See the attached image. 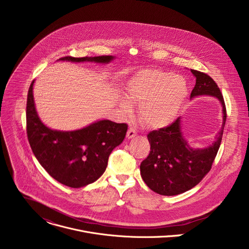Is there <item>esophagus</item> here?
I'll use <instances>...</instances> for the list:
<instances>
[{
  "label": "esophagus",
  "instance_id": "1",
  "mask_svg": "<svg viewBox=\"0 0 249 249\" xmlns=\"http://www.w3.org/2000/svg\"><path fill=\"white\" fill-rule=\"evenodd\" d=\"M135 136H137V132H136V130H135L134 128L130 127V128L128 129V131H127V135H126V137H127L128 139H132V138H134Z\"/></svg>",
  "mask_w": 249,
  "mask_h": 249
}]
</instances>
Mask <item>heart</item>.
I'll list each match as a JSON object with an SVG mask.
<instances>
[{
	"label": "heart",
	"instance_id": "b5f03b06",
	"mask_svg": "<svg viewBox=\"0 0 249 249\" xmlns=\"http://www.w3.org/2000/svg\"><path fill=\"white\" fill-rule=\"evenodd\" d=\"M126 91L131 100L140 103V119L150 129L171 124L188 96V87L183 78L156 69L138 72L127 83ZM120 106L125 113L132 110L131 103L125 98L120 100Z\"/></svg>",
	"mask_w": 249,
	"mask_h": 249
}]
</instances>
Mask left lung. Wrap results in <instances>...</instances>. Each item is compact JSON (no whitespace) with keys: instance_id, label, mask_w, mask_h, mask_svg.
<instances>
[{"instance_id":"left-lung-1","label":"left lung","mask_w":249,"mask_h":249,"mask_svg":"<svg viewBox=\"0 0 249 249\" xmlns=\"http://www.w3.org/2000/svg\"><path fill=\"white\" fill-rule=\"evenodd\" d=\"M196 85L190 97L211 95L217 97L223 106V126L216 141L205 149H193L183 139L180 117L170 125L148 134L151 151L140 165L142 178L154 192L173 196L196 186L210 171L221 146L227 120V109L223 94L210 76L192 70Z\"/></svg>"}]
</instances>
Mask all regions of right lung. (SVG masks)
Returning <instances> with one entry per match:
<instances>
[{
	"label": "right lung",
	"instance_id": "1",
	"mask_svg": "<svg viewBox=\"0 0 249 249\" xmlns=\"http://www.w3.org/2000/svg\"><path fill=\"white\" fill-rule=\"evenodd\" d=\"M112 56L75 58L62 61L108 63ZM32 81L26 102V133L31 150L43 168L58 182L81 188L97 180L103 174L112 150L119 146L128 130L126 123L100 120L76 131H57L39 119L33 100Z\"/></svg>",
	"mask_w": 249,
	"mask_h": 249
}]
</instances>
